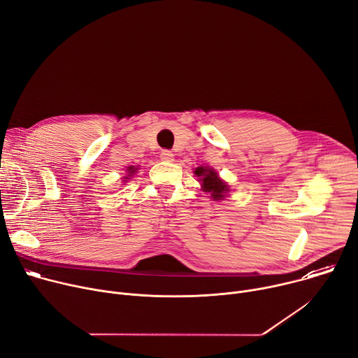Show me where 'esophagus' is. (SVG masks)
Wrapping results in <instances>:
<instances>
[{
	"mask_svg": "<svg viewBox=\"0 0 358 358\" xmlns=\"http://www.w3.org/2000/svg\"><path fill=\"white\" fill-rule=\"evenodd\" d=\"M173 153L171 152V150H162L161 152V157H162V161H166V162H172L173 161Z\"/></svg>",
	"mask_w": 358,
	"mask_h": 358,
	"instance_id": "esophagus-1",
	"label": "esophagus"
}]
</instances>
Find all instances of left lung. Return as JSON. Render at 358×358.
<instances>
[{"instance_id": "8db88e82", "label": "left lung", "mask_w": 358, "mask_h": 358, "mask_svg": "<svg viewBox=\"0 0 358 358\" xmlns=\"http://www.w3.org/2000/svg\"><path fill=\"white\" fill-rule=\"evenodd\" d=\"M194 173L201 178L199 180L202 182L203 190L210 193V196L213 197V201H222L223 199L224 194L229 190V187L217 176V173L213 169H209V168H205V166H199V168H196Z\"/></svg>"}]
</instances>
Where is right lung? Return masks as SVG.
Masks as SVG:
<instances>
[{
  "label": "right lung",
  "instance_id": "1",
  "mask_svg": "<svg viewBox=\"0 0 358 358\" xmlns=\"http://www.w3.org/2000/svg\"><path fill=\"white\" fill-rule=\"evenodd\" d=\"M128 172H129V175H128V176H132V175L136 172V168L131 166V168H128ZM127 179H128V178H127Z\"/></svg>",
  "mask_w": 358,
  "mask_h": 358
}]
</instances>
